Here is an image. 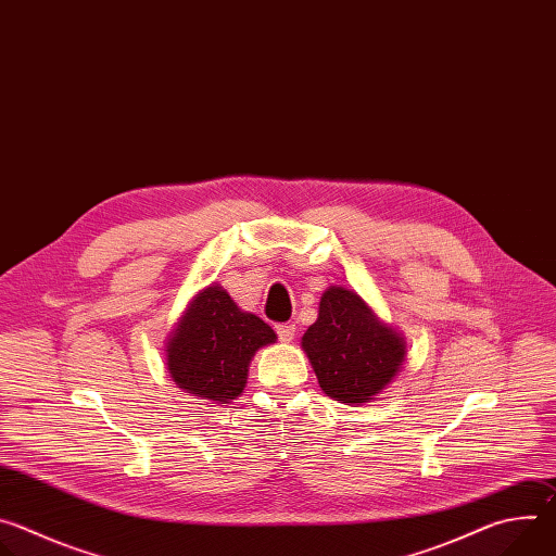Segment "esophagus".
Listing matches in <instances>:
<instances>
[{
  "label": "esophagus",
  "instance_id": "34e87169",
  "mask_svg": "<svg viewBox=\"0 0 556 556\" xmlns=\"http://www.w3.org/2000/svg\"><path fill=\"white\" fill-rule=\"evenodd\" d=\"M275 330H277V337H279L283 343H290V341L294 339V332H296V328L290 326V324H279V326H275Z\"/></svg>",
  "mask_w": 556,
  "mask_h": 556
}]
</instances>
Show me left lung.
<instances>
[{
	"label": "left lung",
	"instance_id": "8db88e82",
	"mask_svg": "<svg viewBox=\"0 0 556 556\" xmlns=\"http://www.w3.org/2000/svg\"><path fill=\"white\" fill-rule=\"evenodd\" d=\"M301 345L334 401L369 403L401 371L405 339L378 321L371 307L352 290L330 286L319 303L316 319Z\"/></svg>",
	"mask_w": 556,
	"mask_h": 556
}]
</instances>
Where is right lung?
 I'll use <instances>...</instances> for the list:
<instances>
[{
    "instance_id": "obj_1",
    "label": "right lung",
    "mask_w": 556,
    "mask_h": 556,
    "mask_svg": "<svg viewBox=\"0 0 556 556\" xmlns=\"http://www.w3.org/2000/svg\"><path fill=\"white\" fill-rule=\"evenodd\" d=\"M277 341L260 316L242 312L222 286L200 290L167 343L174 382L204 401L226 405L247 387L255 352Z\"/></svg>"
}]
</instances>
